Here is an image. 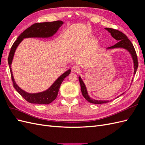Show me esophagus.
<instances>
[{"instance_id":"34e87169","label":"esophagus","mask_w":145,"mask_h":145,"mask_svg":"<svg viewBox=\"0 0 145 145\" xmlns=\"http://www.w3.org/2000/svg\"><path fill=\"white\" fill-rule=\"evenodd\" d=\"M72 71L74 72H79L80 71V68L77 65H74L72 67Z\"/></svg>"}]
</instances>
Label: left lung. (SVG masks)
<instances>
[{
  "mask_svg": "<svg viewBox=\"0 0 145 145\" xmlns=\"http://www.w3.org/2000/svg\"><path fill=\"white\" fill-rule=\"evenodd\" d=\"M108 32L111 33V36L114 38L116 40L118 41V42L113 45L112 46L107 48V49H113V48H122L128 50L130 54L132 56V57L134 61V74L137 71V68H138V60H137V54H136V52L135 50V48L133 45V43L129 40L128 38L125 34L123 33L122 32L120 31L112 29V28H105ZM78 79H79L80 84L81 86V91L82 93L84 98L88 101L89 102L94 104H103V103H106L109 102L108 100H94L90 98L88 94V92L86 90V88L85 86V83H83V80L80 77H78Z\"/></svg>",
  "mask_w": 145,
  "mask_h": 145,
  "instance_id": "left-lung-1",
  "label": "left lung"
}]
</instances>
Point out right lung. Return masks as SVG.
Returning a JSON list of instances; mask_svg holds the SVG:
<instances>
[{
	"label": "right lung",
	"mask_w": 145,
	"mask_h": 145,
	"mask_svg": "<svg viewBox=\"0 0 145 145\" xmlns=\"http://www.w3.org/2000/svg\"><path fill=\"white\" fill-rule=\"evenodd\" d=\"M63 24V22L61 20L54 21L51 22L34 24L29 28H28L27 29H25L22 33H21V34L17 37V40L14 42L11 46L9 56H8V64L10 65V69L11 76V79L13 82V86L14 87L16 90L22 95V97H24V99L29 103L46 105L49 104L51 103L52 101H54L56 99L57 96L60 85L62 84L65 78L70 74L71 69H68V71L62 74L47 90L41 92V93L34 94H30L27 93V92H25L23 89H22L16 84V83L14 81V77H13L12 75L11 65L12 63V60L13 57H14L16 48L19 45V43L25 38H46L52 36L57 31L59 28Z\"/></svg>",
	"instance_id": "right-lung-1"
}]
</instances>
